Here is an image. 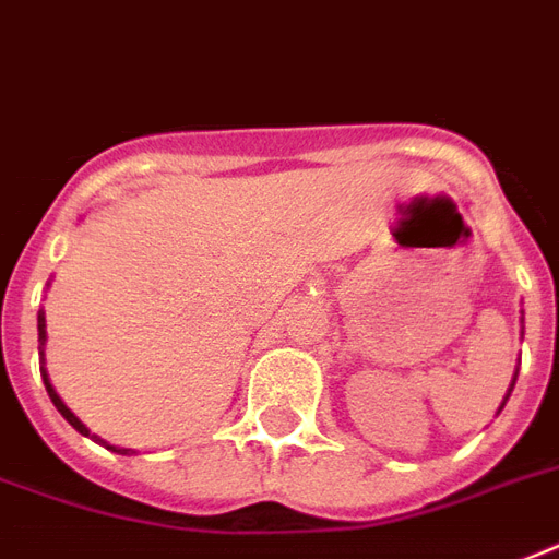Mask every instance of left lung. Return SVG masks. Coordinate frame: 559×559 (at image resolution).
I'll return each instance as SVG.
<instances>
[{
    "instance_id": "obj_1",
    "label": "left lung",
    "mask_w": 559,
    "mask_h": 559,
    "mask_svg": "<svg viewBox=\"0 0 559 559\" xmlns=\"http://www.w3.org/2000/svg\"><path fill=\"white\" fill-rule=\"evenodd\" d=\"M513 385H516V371H513V380H511V389H508V394H504V400H502V406H499V412H502V408H504V403H508V397H511V391H513Z\"/></svg>"
}]
</instances>
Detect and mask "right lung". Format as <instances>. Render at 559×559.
I'll return each instance as SVG.
<instances>
[{
    "instance_id": "right-lung-1",
    "label": "right lung",
    "mask_w": 559,
    "mask_h": 559,
    "mask_svg": "<svg viewBox=\"0 0 559 559\" xmlns=\"http://www.w3.org/2000/svg\"><path fill=\"white\" fill-rule=\"evenodd\" d=\"M37 333H39V362H43V366H39V373H43V382H46L48 397H51V403H55V406H57V412H60V415H63L66 420H69V424L74 426V429H78V432L86 435V438H92V441L104 443L107 450L118 452V455H133L135 450H127V447H112V443H107V441H104V438H98V435H92V432H90V426L83 424L81 417L74 415L72 408L66 406L63 397H60V394H57L55 385H51V380H48V371H46V340H48V333H46V313H43V310H39V313H37Z\"/></svg>"
}]
</instances>
